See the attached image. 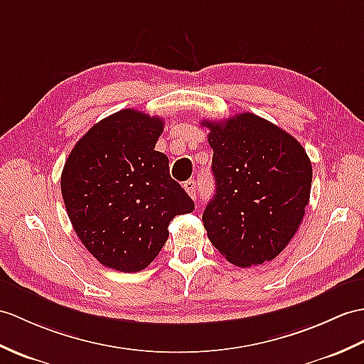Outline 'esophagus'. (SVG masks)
I'll list each match as a JSON object with an SVG mask.
<instances>
[{
    "label": "esophagus",
    "mask_w": 364,
    "mask_h": 364,
    "mask_svg": "<svg viewBox=\"0 0 364 364\" xmlns=\"http://www.w3.org/2000/svg\"><path fill=\"white\" fill-rule=\"evenodd\" d=\"M183 188H184L186 192H188V196L191 198H197V196H198V184H197V181H193V180L186 181Z\"/></svg>",
    "instance_id": "34e87169"
}]
</instances>
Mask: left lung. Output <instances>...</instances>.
Wrapping results in <instances>:
<instances>
[{"label":"left lung","instance_id":"1","mask_svg":"<svg viewBox=\"0 0 364 364\" xmlns=\"http://www.w3.org/2000/svg\"><path fill=\"white\" fill-rule=\"evenodd\" d=\"M209 129L215 196L203 213L210 243L237 267L281 255L306 214L311 163L301 144L252 113Z\"/></svg>","mask_w":364,"mask_h":364}]
</instances>
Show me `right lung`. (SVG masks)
I'll return each mask as SVG.
<instances>
[{
    "mask_svg": "<svg viewBox=\"0 0 364 364\" xmlns=\"http://www.w3.org/2000/svg\"><path fill=\"white\" fill-rule=\"evenodd\" d=\"M161 117L125 108L83 134L62 172V196L80 242L100 264L136 273L151 264L175 215L193 210L192 198L155 150Z\"/></svg>",
    "mask_w": 364,
    "mask_h": 364,
    "instance_id": "right-lung-1",
    "label": "right lung"
}]
</instances>
